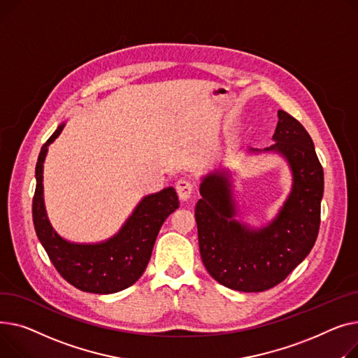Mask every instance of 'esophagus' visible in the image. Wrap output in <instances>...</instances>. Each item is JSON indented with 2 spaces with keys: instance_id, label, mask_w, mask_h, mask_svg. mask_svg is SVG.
<instances>
[{
  "instance_id": "34e87169",
  "label": "esophagus",
  "mask_w": 358,
  "mask_h": 358,
  "mask_svg": "<svg viewBox=\"0 0 358 358\" xmlns=\"http://www.w3.org/2000/svg\"><path fill=\"white\" fill-rule=\"evenodd\" d=\"M192 191H194V183H192L191 180H189V179L182 178V179H179V180L176 182V192H178L179 198H180L182 201L189 199V196H191Z\"/></svg>"
}]
</instances>
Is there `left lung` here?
I'll return each instance as SVG.
<instances>
[{
  "instance_id": "left-lung-1",
  "label": "left lung",
  "mask_w": 358,
  "mask_h": 358,
  "mask_svg": "<svg viewBox=\"0 0 358 358\" xmlns=\"http://www.w3.org/2000/svg\"><path fill=\"white\" fill-rule=\"evenodd\" d=\"M266 150L282 153L290 164L293 186L278 218L263 229L234 220L227 172L208 175L195 206L199 251L218 283L240 292H263L283 282L312 250L321 224L324 171L303 125L286 111Z\"/></svg>"
}]
</instances>
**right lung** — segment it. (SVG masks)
<instances>
[{
    "instance_id": "add662e5",
    "label": "right lung",
    "mask_w": 358,
    "mask_h": 358,
    "mask_svg": "<svg viewBox=\"0 0 358 358\" xmlns=\"http://www.w3.org/2000/svg\"><path fill=\"white\" fill-rule=\"evenodd\" d=\"M63 125L43 144L36 163L33 224L36 234L59 275L79 290L108 295L134 285L150 260L156 237L164 220L179 208L173 187L145 196L120 233L99 244H73L52 228L43 202V162L50 143Z\"/></svg>"
}]
</instances>
